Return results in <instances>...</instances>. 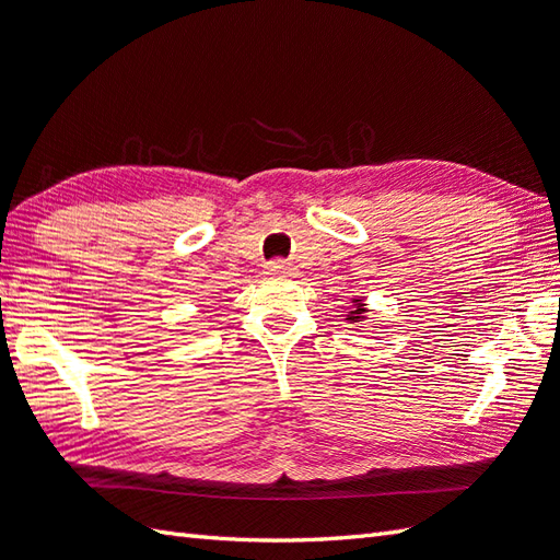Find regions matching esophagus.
<instances>
[{
    "instance_id": "esophagus-1",
    "label": "esophagus",
    "mask_w": 560,
    "mask_h": 560,
    "mask_svg": "<svg viewBox=\"0 0 560 560\" xmlns=\"http://www.w3.org/2000/svg\"><path fill=\"white\" fill-rule=\"evenodd\" d=\"M268 273L270 276H292L294 273V266L290 264V261H284V259H276V261H270L268 264Z\"/></svg>"
}]
</instances>
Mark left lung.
I'll return each mask as SVG.
<instances>
[{"instance_id":"obj_1","label":"left lung","mask_w":560,"mask_h":560,"mask_svg":"<svg viewBox=\"0 0 560 560\" xmlns=\"http://www.w3.org/2000/svg\"><path fill=\"white\" fill-rule=\"evenodd\" d=\"M348 322H364L366 319V303L362 296L350 299V313L346 315Z\"/></svg>"}]
</instances>
